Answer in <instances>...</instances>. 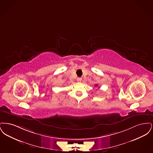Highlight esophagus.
I'll list each match as a JSON object with an SVG mask.
<instances>
[{
  "label": "esophagus",
  "instance_id": "obj_1",
  "mask_svg": "<svg viewBox=\"0 0 153 153\" xmlns=\"http://www.w3.org/2000/svg\"><path fill=\"white\" fill-rule=\"evenodd\" d=\"M77 81L78 82H81V81H82V78H81V77H79V78H77Z\"/></svg>",
  "mask_w": 153,
  "mask_h": 153
}]
</instances>
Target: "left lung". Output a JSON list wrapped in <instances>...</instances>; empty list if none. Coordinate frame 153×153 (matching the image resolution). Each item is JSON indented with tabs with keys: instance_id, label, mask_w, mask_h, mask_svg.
Segmentation results:
<instances>
[{
	"instance_id": "obj_1",
	"label": "left lung",
	"mask_w": 153,
	"mask_h": 153,
	"mask_svg": "<svg viewBox=\"0 0 153 153\" xmlns=\"http://www.w3.org/2000/svg\"><path fill=\"white\" fill-rule=\"evenodd\" d=\"M95 86L96 87V86H98V85H95Z\"/></svg>"
}]
</instances>
